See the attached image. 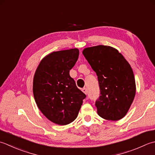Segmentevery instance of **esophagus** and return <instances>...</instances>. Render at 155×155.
<instances>
[{
    "label": "esophagus",
    "mask_w": 155,
    "mask_h": 155,
    "mask_svg": "<svg viewBox=\"0 0 155 155\" xmlns=\"http://www.w3.org/2000/svg\"><path fill=\"white\" fill-rule=\"evenodd\" d=\"M81 90H82V91H83V92H84L85 94H87V90H86V87H84L83 89H82Z\"/></svg>",
    "instance_id": "34e87169"
}]
</instances>
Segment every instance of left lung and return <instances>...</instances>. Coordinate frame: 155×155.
I'll use <instances>...</instances> for the list:
<instances>
[{"label": "left lung", "instance_id": "8db88e82", "mask_svg": "<svg viewBox=\"0 0 155 155\" xmlns=\"http://www.w3.org/2000/svg\"><path fill=\"white\" fill-rule=\"evenodd\" d=\"M83 55L96 72L100 94L95 105L98 115L116 121L128 112L136 94L134 75L130 64L114 47H87Z\"/></svg>", "mask_w": 155, "mask_h": 155}]
</instances>
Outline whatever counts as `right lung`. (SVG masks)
<instances>
[{"mask_svg": "<svg viewBox=\"0 0 155 155\" xmlns=\"http://www.w3.org/2000/svg\"><path fill=\"white\" fill-rule=\"evenodd\" d=\"M78 56L76 48L52 52L41 61L34 75L33 91L38 108L57 124L73 122L86 97L69 75Z\"/></svg>", "mask_w": 155, "mask_h": 155, "instance_id": "right-lung-1", "label": "right lung"}]
</instances>
